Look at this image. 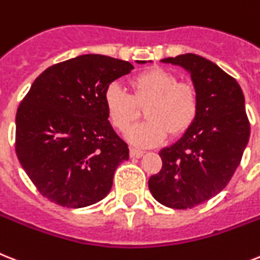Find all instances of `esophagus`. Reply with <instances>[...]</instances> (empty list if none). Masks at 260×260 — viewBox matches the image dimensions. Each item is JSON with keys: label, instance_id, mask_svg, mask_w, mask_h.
<instances>
[{"label": "esophagus", "instance_id": "obj_1", "mask_svg": "<svg viewBox=\"0 0 260 260\" xmlns=\"http://www.w3.org/2000/svg\"><path fill=\"white\" fill-rule=\"evenodd\" d=\"M143 153H144V152L141 151V149L134 148V147H132V148L129 149V155H131V157H140V156L143 155Z\"/></svg>", "mask_w": 260, "mask_h": 260}]
</instances>
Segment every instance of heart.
<instances>
[{
	"instance_id": "obj_1",
	"label": "heart",
	"mask_w": 260,
	"mask_h": 260,
	"mask_svg": "<svg viewBox=\"0 0 260 260\" xmlns=\"http://www.w3.org/2000/svg\"><path fill=\"white\" fill-rule=\"evenodd\" d=\"M132 94L117 82L107 85L103 103L109 123L123 132L144 108L148 120L128 131V140L139 147H153L166 140L168 134H184L195 123L199 113V93L188 81H178L176 75L163 68L139 72L129 80Z\"/></svg>"
}]
</instances>
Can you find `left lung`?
Here are the masks:
<instances>
[{"mask_svg":"<svg viewBox=\"0 0 260 260\" xmlns=\"http://www.w3.org/2000/svg\"><path fill=\"white\" fill-rule=\"evenodd\" d=\"M161 61L191 73L200 108L183 137L159 152L163 166L148 187L163 206L193 208L229 184L248 143L250 121L242 88L212 61L192 53Z\"/></svg>","mask_w":260,"mask_h":260,"instance_id":"left-lung-1","label":"left lung"}]
</instances>
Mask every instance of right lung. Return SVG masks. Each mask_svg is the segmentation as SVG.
Instances as JSON below:
<instances>
[{"instance_id": "right-lung-1", "label": "right lung", "mask_w": 260, "mask_h": 260, "mask_svg": "<svg viewBox=\"0 0 260 260\" xmlns=\"http://www.w3.org/2000/svg\"><path fill=\"white\" fill-rule=\"evenodd\" d=\"M132 69L128 61L82 54L52 65L31 84L17 109L16 153L44 198L81 208L108 195L129 148L109 124L103 93Z\"/></svg>"}]
</instances>
